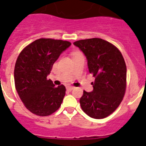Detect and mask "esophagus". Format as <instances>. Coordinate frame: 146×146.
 I'll use <instances>...</instances> for the list:
<instances>
[{"mask_svg": "<svg viewBox=\"0 0 146 146\" xmlns=\"http://www.w3.org/2000/svg\"><path fill=\"white\" fill-rule=\"evenodd\" d=\"M74 86H68V87H67V89H68V90H70V91H71V90H73V89H74Z\"/></svg>", "mask_w": 146, "mask_h": 146, "instance_id": "1", "label": "esophagus"}]
</instances>
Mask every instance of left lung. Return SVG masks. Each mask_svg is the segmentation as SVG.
I'll return each instance as SVG.
<instances>
[{
    "label": "left lung",
    "instance_id": "obj_1",
    "mask_svg": "<svg viewBox=\"0 0 146 146\" xmlns=\"http://www.w3.org/2000/svg\"><path fill=\"white\" fill-rule=\"evenodd\" d=\"M87 59L89 73L94 77L91 92L84 91L80 105L94 119L111 115L121 102L126 91L127 67L120 51L101 38L79 40L73 43Z\"/></svg>",
    "mask_w": 146,
    "mask_h": 146
}]
</instances>
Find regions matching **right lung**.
Segmentation results:
<instances>
[{
	"mask_svg": "<svg viewBox=\"0 0 146 146\" xmlns=\"http://www.w3.org/2000/svg\"><path fill=\"white\" fill-rule=\"evenodd\" d=\"M70 45L66 40L40 38L27 45L18 56L14 68L15 87L25 106L33 113L46 116L61 106L65 86H55L47 76Z\"/></svg>",
	"mask_w": 146,
	"mask_h": 146,
	"instance_id": "right-lung-1",
	"label": "right lung"
}]
</instances>
